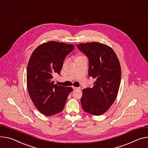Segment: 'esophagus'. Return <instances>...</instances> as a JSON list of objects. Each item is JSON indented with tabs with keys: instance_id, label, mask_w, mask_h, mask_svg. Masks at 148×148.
<instances>
[{
	"instance_id": "obj_1",
	"label": "esophagus",
	"mask_w": 148,
	"mask_h": 148,
	"mask_svg": "<svg viewBox=\"0 0 148 148\" xmlns=\"http://www.w3.org/2000/svg\"><path fill=\"white\" fill-rule=\"evenodd\" d=\"M72 88H73V89L75 90H76V89H79V88H77V87H74V86H73L72 87Z\"/></svg>"
}]
</instances>
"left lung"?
<instances>
[{
	"instance_id": "left-lung-1",
	"label": "left lung",
	"mask_w": 148,
	"mask_h": 148,
	"mask_svg": "<svg viewBox=\"0 0 148 148\" xmlns=\"http://www.w3.org/2000/svg\"><path fill=\"white\" fill-rule=\"evenodd\" d=\"M89 59L88 75L95 79L93 88L82 91L80 102L83 109L93 115L105 113L115 101L118 93L121 69L113 49L98 42L77 45Z\"/></svg>"
}]
</instances>
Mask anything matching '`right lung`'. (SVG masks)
<instances>
[{"label":"right lung","instance_id":"right-lung-1","mask_svg":"<svg viewBox=\"0 0 148 148\" xmlns=\"http://www.w3.org/2000/svg\"><path fill=\"white\" fill-rule=\"evenodd\" d=\"M74 49L73 45L54 41L43 43L32 53L27 68V87L38 110L48 116L62 112L73 89L54 84L63 61Z\"/></svg>","mask_w":148,"mask_h":148}]
</instances>
